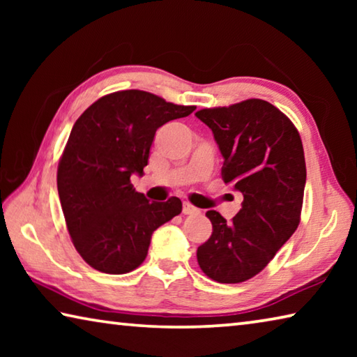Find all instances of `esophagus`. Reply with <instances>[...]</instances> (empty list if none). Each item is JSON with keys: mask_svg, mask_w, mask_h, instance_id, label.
<instances>
[{"mask_svg": "<svg viewBox=\"0 0 357 357\" xmlns=\"http://www.w3.org/2000/svg\"><path fill=\"white\" fill-rule=\"evenodd\" d=\"M183 213L184 214H198V213H200V209L193 206V204H190L189 202H184L183 203Z\"/></svg>", "mask_w": 357, "mask_h": 357, "instance_id": "1", "label": "esophagus"}]
</instances>
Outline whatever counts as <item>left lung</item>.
Segmentation results:
<instances>
[{
    "instance_id": "1",
    "label": "left lung",
    "mask_w": 357,
    "mask_h": 357,
    "mask_svg": "<svg viewBox=\"0 0 357 357\" xmlns=\"http://www.w3.org/2000/svg\"><path fill=\"white\" fill-rule=\"evenodd\" d=\"M195 116L219 144L222 179L244 197L231 222L208 211L213 234L198 247V264L219 283L245 282L261 273L301 222L307 176L301 135L288 116L261 99L203 108Z\"/></svg>"
}]
</instances>
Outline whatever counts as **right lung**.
<instances>
[{
	"mask_svg": "<svg viewBox=\"0 0 357 357\" xmlns=\"http://www.w3.org/2000/svg\"><path fill=\"white\" fill-rule=\"evenodd\" d=\"M193 110L128 89L96 100L75 121L56 181L70 239L91 268L105 274L137 269L153 233L181 214L179 198L149 202L130 176L143 174L155 130Z\"/></svg>",
	"mask_w": 357,
	"mask_h": 357,
	"instance_id": "1",
	"label": "right lung"
}]
</instances>
